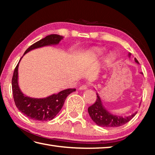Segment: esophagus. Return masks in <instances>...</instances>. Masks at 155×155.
I'll list each match as a JSON object with an SVG mask.
<instances>
[{"instance_id": "esophagus-1", "label": "esophagus", "mask_w": 155, "mask_h": 155, "mask_svg": "<svg viewBox=\"0 0 155 155\" xmlns=\"http://www.w3.org/2000/svg\"><path fill=\"white\" fill-rule=\"evenodd\" d=\"M86 89H87V85H83L79 87V90H86Z\"/></svg>"}]
</instances>
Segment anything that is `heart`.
Returning a JSON list of instances; mask_svg holds the SVG:
<instances>
[{"instance_id":"b5f03b06","label":"heart","mask_w":155,"mask_h":155,"mask_svg":"<svg viewBox=\"0 0 155 155\" xmlns=\"http://www.w3.org/2000/svg\"><path fill=\"white\" fill-rule=\"evenodd\" d=\"M93 53L94 55L97 56V55H100V54H101L102 53H103V51H102V50L99 49V48H95L94 50Z\"/></svg>"}]
</instances>
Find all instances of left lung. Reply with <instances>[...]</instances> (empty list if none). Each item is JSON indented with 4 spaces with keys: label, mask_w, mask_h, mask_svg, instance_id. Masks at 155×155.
Returning a JSON list of instances; mask_svg holds the SVG:
<instances>
[{
    "label": "left lung",
    "mask_w": 155,
    "mask_h": 155,
    "mask_svg": "<svg viewBox=\"0 0 155 155\" xmlns=\"http://www.w3.org/2000/svg\"><path fill=\"white\" fill-rule=\"evenodd\" d=\"M130 53L128 54V56L130 57ZM135 61L139 64L136 58H135ZM96 95L97 98L95 103L88 107V113L93 121L100 127L107 128L120 127L129 122L137 114V112H135L129 116L124 117L110 114L102 104L101 99L98 94L96 93Z\"/></svg>",
    "instance_id": "8db88e82"
}]
</instances>
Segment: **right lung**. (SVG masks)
Returning a JSON list of instances; mask_svg holds the SVG:
<instances>
[{
	"label": "right lung",
	"mask_w": 155,
	"mask_h": 155,
	"mask_svg": "<svg viewBox=\"0 0 155 155\" xmlns=\"http://www.w3.org/2000/svg\"><path fill=\"white\" fill-rule=\"evenodd\" d=\"M62 39L61 35L56 34L46 36L27 48L24 55L35 48L58 44ZM20 61L15 68L12 80L13 97L15 106L20 112L33 120L44 122L52 120L61 109L67 96L76 91V89H67L44 98H31L26 96L21 91L18 82V70Z\"/></svg>",
	"instance_id": "add662e5"
}]
</instances>
